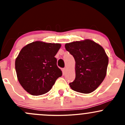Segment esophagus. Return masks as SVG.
<instances>
[{"instance_id": "1", "label": "esophagus", "mask_w": 125, "mask_h": 125, "mask_svg": "<svg viewBox=\"0 0 125 125\" xmlns=\"http://www.w3.org/2000/svg\"><path fill=\"white\" fill-rule=\"evenodd\" d=\"M66 68H64L63 69V73H65V71H66Z\"/></svg>"}]
</instances>
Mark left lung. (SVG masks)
Here are the masks:
<instances>
[{
    "mask_svg": "<svg viewBox=\"0 0 125 125\" xmlns=\"http://www.w3.org/2000/svg\"><path fill=\"white\" fill-rule=\"evenodd\" d=\"M65 46L75 61V78L70 83L71 88L83 94L92 93L106 74L108 57L104 49L89 39L66 43Z\"/></svg>",
    "mask_w": 125,
    "mask_h": 125,
    "instance_id": "obj_1",
    "label": "left lung"
}]
</instances>
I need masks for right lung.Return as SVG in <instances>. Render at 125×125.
<instances>
[{
	"mask_svg": "<svg viewBox=\"0 0 125 125\" xmlns=\"http://www.w3.org/2000/svg\"><path fill=\"white\" fill-rule=\"evenodd\" d=\"M61 45L36 41L21 50L15 62L17 79L23 89L33 95L48 93L62 72L55 57Z\"/></svg>",
	"mask_w": 125,
	"mask_h": 125,
	"instance_id": "add662e5",
	"label": "right lung"
}]
</instances>
